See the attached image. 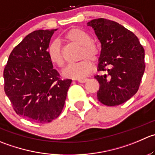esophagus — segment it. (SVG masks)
Segmentation results:
<instances>
[{"label": "esophagus", "instance_id": "34e87169", "mask_svg": "<svg viewBox=\"0 0 155 155\" xmlns=\"http://www.w3.org/2000/svg\"><path fill=\"white\" fill-rule=\"evenodd\" d=\"M88 79H78V82H80V83H84V82H86L88 81Z\"/></svg>", "mask_w": 155, "mask_h": 155}]
</instances>
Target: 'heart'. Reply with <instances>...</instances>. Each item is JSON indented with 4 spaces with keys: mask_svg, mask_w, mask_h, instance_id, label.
Returning <instances> with one entry per match:
<instances>
[{
    "mask_svg": "<svg viewBox=\"0 0 155 155\" xmlns=\"http://www.w3.org/2000/svg\"><path fill=\"white\" fill-rule=\"evenodd\" d=\"M88 33L79 28H73L64 35V39L80 46L79 60L80 61L67 66L63 71V76L73 79H80L92 72L93 63H96L100 57V48L97 42L90 39ZM49 60L54 65L62 67L64 65L61 45L58 41H54L48 48Z\"/></svg>",
    "mask_w": 155,
    "mask_h": 155,
    "instance_id": "b5f03b06",
    "label": "heart"
}]
</instances>
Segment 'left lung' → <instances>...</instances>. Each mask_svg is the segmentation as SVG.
Segmentation results:
<instances>
[{"instance_id": "8db88e82", "label": "left lung", "mask_w": 155, "mask_h": 155, "mask_svg": "<svg viewBox=\"0 0 155 155\" xmlns=\"http://www.w3.org/2000/svg\"><path fill=\"white\" fill-rule=\"evenodd\" d=\"M94 28L101 44L98 71L100 84L97 99L107 106H117L131 98L138 91L145 69V51L136 35L122 25L99 18L87 23Z\"/></svg>"}]
</instances>
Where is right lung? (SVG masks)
Segmentation results:
<instances>
[{"label": "right lung", "instance_id": "add662e5", "mask_svg": "<svg viewBox=\"0 0 155 155\" xmlns=\"http://www.w3.org/2000/svg\"><path fill=\"white\" fill-rule=\"evenodd\" d=\"M57 29L36 30L13 48L4 70V91L19 116L45 124L59 117L71 79H61L48 48Z\"/></svg>", "mask_w": 155, "mask_h": 155}]
</instances>
